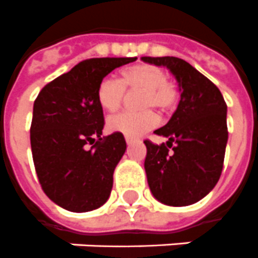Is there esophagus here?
<instances>
[{
  "instance_id": "obj_1",
  "label": "esophagus",
  "mask_w": 258,
  "mask_h": 258,
  "mask_svg": "<svg viewBox=\"0 0 258 258\" xmlns=\"http://www.w3.org/2000/svg\"><path fill=\"white\" fill-rule=\"evenodd\" d=\"M132 142H133V140L129 139V137H126V144H127V145H131Z\"/></svg>"
}]
</instances>
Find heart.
<instances>
[{"label": "heart", "mask_w": 258, "mask_h": 258, "mask_svg": "<svg viewBox=\"0 0 258 258\" xmlns=\"http://www.w3.org/2000/svg\"><path fill=\"white\" fill-rule=\"evenodd\" d=\"M122 80L106 77L100 82L97 89V100L101 108L108 112H116L129 92H144L141 105L144 108L157 106L162 112L174 108L178 100V90L168 80L166 72L152 63H137L123 69ZM158 123L157 113L152 109L144 112H123L109 117L106 121L110 132L122 133L129 139H139Z\"/></svg>", "instance_id": "obj_1"}]
</instances>
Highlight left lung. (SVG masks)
<instances>
[{
    "instance_id": "1",
    "label": "left lung",
    "mask_w": 258,
    "mask_h": 258,
    "mask_svg": "<svg viewBox=\"0 0 258 258\" xmlns=\"http://www.w3.org/2000/svg\"><path fill=\"white\" fill-rule=\"evenodd\" d=\"M166 67L180 86L181 100L165 126L168 139L145 140V172L153 196L165 205L186 207L204 199L221 176L228 142L226 102L213 82L177 57H141Z\"/></svg>"
}]
</instances>
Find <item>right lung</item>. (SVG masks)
Returning <instances> with one entry per match:
<instances>
[{
    "instance_id": "obj_1",
    "label": "right lung",
    "mask_w": 258,
    "mask_h": 258,
    "mask_svg": "<svg viewBox=\"0 0 258 258\" xmlns=\"http://www.w3.org/2000/svg\"><path fill=\"white\" fill-rule=\"evenodd\" d=\"M137 57L84 59L41 89L33 106L30 145L41 187L71 212H89L106 203L113 172L126 150L122 133L102 137L100 82Z\"/></svg>"
}]
</instances>
